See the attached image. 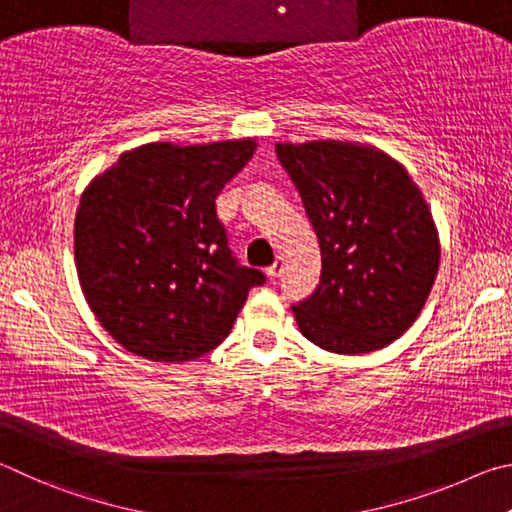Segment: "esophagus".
Listing matches in <instances>:
<instances>
[{"instance_id": "esophagus-1", "label": "esophagus", "mask_w": 512, "mask_h": 512, "mask_svg": "<svg viewBox=\"0 0 512 512\" xmlns=\"http://www.w3.org/2000/svg\"><path fill=\"white\" fill-rule=\"evenodd\" d=\"M283 270H285V258L279 256L270 267H267V276H270V279H279Z\"/></svg>"}]
</instances>
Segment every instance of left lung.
Listing matches in <instances>:
<instances>
[{
    "label": "left lung",
    "mask_w": 512,
    "mask_h": 512,
    "mask_svg": "<svg viewBox=\"0 0 512 512\" xmlns=\"http://www.w3.org/2000/svg\"><path fill=\"white\" fill-rule=\"evenodd\" d=\"M321 245L319 288L294 306L299 330L337 355L396 342L418 319L441 265L432 209L407 168L348 139L276 143Z\"/></svg>",
    "instance_id": "left-lung-1"
}]
</instances>
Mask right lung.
Masks as SVG:
<instances>
[{
	"instance_id": "obj_1",
	"label": "right lung",
	"mask_w": 512,
	"mask_h": 512,
	"mask_svg": "<svg viewBox=\"0 0 512 512\" xmlns=\"http://www.w3.org/2000/svg\"><path fill=\"white\" fill-rule=\"evenodd\" d=\"M256 139L125 150L85 186L74 261L89 310L125 351L191 362L218 346L263 272L227 247L215 197Z\"/></svg>"
}]
</instances>
